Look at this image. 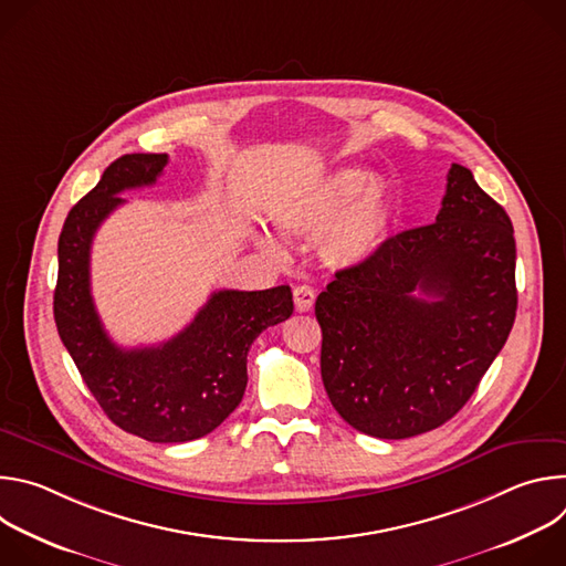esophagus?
Returning <instances> with one entry per match:
<instances>
[{
	"label": "esophagus",
	"instance_id": "1",
	"mask_svg": "<svg viewBox=\"0 0 566 566\" xmlns=\"http://www.w3.org/2000/svg\"><path fill=\"white\" fill-rule=\"evenodd\" d=\"M293 302H295V311L304 313V311H308V308L313 306V302H315V291H313L311 286H306V284L295 286V291H293Z\"/></svg>",
	"mask_w": 566,
	"mask_h": 566
}]
</instances>
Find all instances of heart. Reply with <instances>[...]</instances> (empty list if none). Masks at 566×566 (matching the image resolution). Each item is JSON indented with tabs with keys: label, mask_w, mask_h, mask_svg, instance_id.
I'll return each instance as SVG.
<instances>
[{
	"label": "heart",
	"mask_w": 566,
	"mask_h": 566,
	"mask_svg": "<svg viewBox=\"0 0 566 566\" xmlns=\"http://www.w3.org/2000/svg\"><path fill=\"white\" fill-rule=\"evenodd\" d=\"M394 214L387 181L371 170L347 164L317 181L280 197L271 208V219L286 237L317 234L319 258L334 269H356L376 258L389 237ZM260 244L280 253L273 237Z\"/></svg>",
	"instance_id": "b5f03b06"
}]
</instances>
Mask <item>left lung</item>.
<instances>
[{
	"label": "left lung",
	"mask_w": 566,
	"mask_h": 566,
	"mask_svg": "<svg viewBox=\"0 0 566 566\" xmlns=\"http://www.w3.org/2000/svg\"><path fill=\"white\" fill-rule=\"evenodd\" d=\"M515 255L506 210L452 164L434 223L387 237L315 300L336 412L378 439L450 421L513 329Z\"/></svg>",
	"instance_id": "1"
}]
</instances>
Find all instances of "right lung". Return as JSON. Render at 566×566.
I'll return each mask as SVG.
<instances>
[{"label":"right lung","mask_w":566,"mask_h":566,"mask_svg":"<svg viewBox=\"0 0 566 566\" xmlns=\"http://www.w3.org/2000/svg\"><path fill=\"white\" fill-rule=\"evenodd\" d=\"M168 154H125L80 199L60 232L53 315L57 334L103 412L125 432L151 443H184L221 426L244 396L253 340L293 313L289 286L217 291L175 338L138 349L112 343L98 317L92 284V241L125 199L151 186Z\"/></svg>","instance_id":"1"}]
</instances>
